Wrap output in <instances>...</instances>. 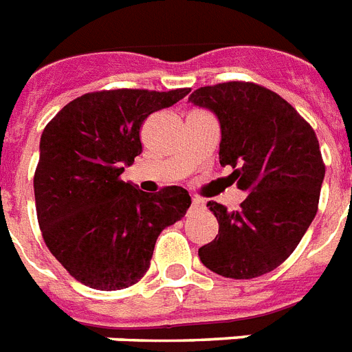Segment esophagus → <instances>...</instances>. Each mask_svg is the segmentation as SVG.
Instances as JSON below:
<instances>
[{
    "label": "esophagus",
    "instance_id": "34e87169",
    "mask_svg": "<svg viewBox=\"0 0 352 352\" xmlns=\"http://www.w3.org/2000/svg\"><path fill=\"white\" fill-rule=\"evenodd\" d=\"M203 207V201L199 199V197H194L192 199V205H190V208H201Z\"/></svg>",
    "mask_w": 352,
    "mask_h": 352
}]
</instances>
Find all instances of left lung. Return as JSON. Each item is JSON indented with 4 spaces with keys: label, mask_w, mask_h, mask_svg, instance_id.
Returning a JSON list of instances; mask_svg holds the SVG:
<instances>
[{
    "label": "left lung",
    "mask_w": 352,
    "mask_h": 352,
    "mask_svg": "<svg viewBox=\"0 0 352 352\" xmlns=\"http://www.w3.org/2000/svg\"><path fill=\"white\" fill-rule=\"evenodd\" d=\"M188 100L216 113L219 164L250 190L239 210L207 203L219 234L199 259L223 277H261L293 254L315 219L326 174L318 138L292 104L255 82L203 86Z\"/></svg>",
    "instance_id": "8db88e82"
}]
</instances>
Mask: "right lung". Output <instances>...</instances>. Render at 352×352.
<instances>
[{"label": "right lung", "mask_w": 352, "mask_h": 352, "mask_svg": "<svg viewBox=\"0 0 352 352\" xmlns=\"http://www.w3.org/2000/svg\"><path fill=\"white\" fill-rule=\"evenodd\" d=\"M188 91L86 93L46 124L34 174L37 221L52 255L84 286L115 292L138 283L160 232L190 207L178 185L147 194L120 178L142 153L145 118Z\"/></svg>", "instance_id": "obj_1"}]
</instances>
